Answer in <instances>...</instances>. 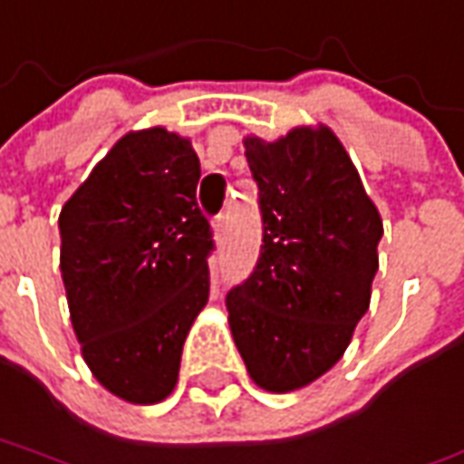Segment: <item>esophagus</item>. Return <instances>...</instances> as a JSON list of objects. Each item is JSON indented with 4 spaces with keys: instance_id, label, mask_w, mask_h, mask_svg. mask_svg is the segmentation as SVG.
Listing matches in <instances>:
<instances>
[{
    "instance_id": "1",
    "label": "esophagus",
    "mask_w": 464,
    "mask_h": 464,
    "mask_svg": "<svg viewBox=\"0 0 464 464\" xmlns=\"http://www.w3.org/2000/svg\"><path fill=\"white\" fill-rule=\"evenodd\" d=\"M214 239H217V242H225L227 239V217L225 214L214 219Z\"/></svg>"
}]
</instances>
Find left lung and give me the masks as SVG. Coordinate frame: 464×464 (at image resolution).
<instances>
[{"label": "left lung", "mask_w": 464, "mask_h": 464, "mask_svg": "<svg viewBox=\"0 0 464 464\" xmlns=\"http://www.w3.org/2000/svg\"><path fill=\"white\" fill-rule=\"evenodd\" d=\"M242 142L263 247L253 276L227 294V319L255 385L291 393L334 368L368 312L383 219L326 124Z\"/></svg>", "instance_id": "8db88e82"}]
</instances>
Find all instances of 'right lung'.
I'll return each instance as SVG.
<instances>
[{
    "label": "right lung",
    "mask_w": 464,
    "mask_h": 464,
    "mask_svg": "<svg viewBox=\"0 0 464 464\" xmlns=\"http://www.w3.org/2000/svg\"><path fill=\"white\" fill-rule=\"evenodd\" d=\"M191 140L166 127L111 145L58 217L61 276L81 355L127 403L166 401L209 298L211 229Z\"/></svg>",
    "instance_id": "right-lung-1"
}]
</instances>
